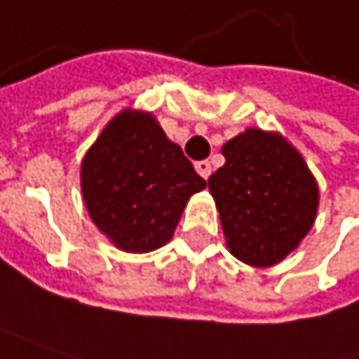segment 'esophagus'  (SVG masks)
<instances>
[{"label":"esophagus","mask_w":359,"mask_h":359,"mask_svg":"<svg viewBox=\"0 0 359 359\" xmlns=\"http://www.w3.org/2000/svg\"><path fill=\"white\" fill-rule=\"evenodd\" d=\"M194 167H196V171H198V173H200L204 180H208V175H210V171H212L208 161H196V163H194Z\"/></svg>","instance_id":"obj_1"}]
</instances>
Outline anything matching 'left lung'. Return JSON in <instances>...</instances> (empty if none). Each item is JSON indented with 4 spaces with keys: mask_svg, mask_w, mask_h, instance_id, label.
Segmentation results:
<instances>
[{
    "mask_svg": "<svg viewBox=\"0 0 359 359\" xmlns=\"http://www.w3.org/2000/svg\"><path fill=\"white\" fill-rule=\"evenodd\" d=\"M208 177L226 249L251 268H271L309 235L319 186L300 151L280 133L245 128L222 144Z\"/></svg>",
    "mask_w": 359,
    "mask_h": 359,
    "instance_id": "obj_1",
    "label": "left lung"
}]
</instances>
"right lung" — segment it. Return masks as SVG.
<instances>
[{"label":"right lung","mask_w":359,"mask_h":359,"mask_svg":"<svg viewBox=\"0 0 359 359\" xmlns=\"http://www.w3.org/2000/svg\"><path fill=\"white\" fill-rule=\"evenodd\" d=\"M91 222L116 249L149 253L171 241L182 212L206 182L151 112L124 108L81 161Z\"/></svg>","instance_id":"right-lung-1"}]
</instances>
